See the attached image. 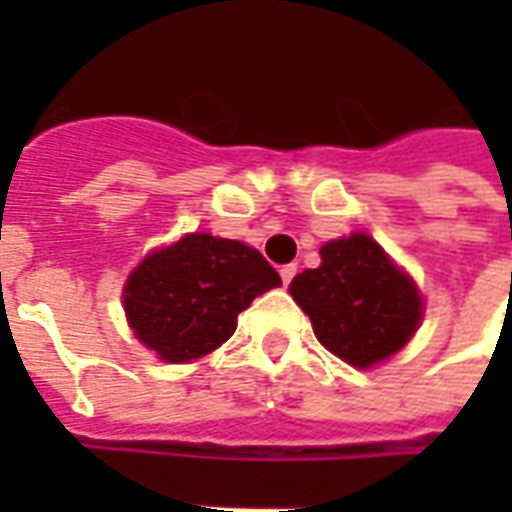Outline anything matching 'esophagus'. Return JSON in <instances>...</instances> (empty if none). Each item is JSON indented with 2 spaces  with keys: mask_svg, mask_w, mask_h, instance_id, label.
<instances>
[{
  "mask_svg": "<svg viewBox=\"0 0 512 512\" xmlns=\"http://www.w3.org/2000/svg\"><path fill=\"white\" fill-rule=\"evenodd\" d=\"M279 277H282V282H285V285H290V279L296 277V266H293V263H290V266H282L279 268Z\"/></svg>",
  "mask_w": 512,
  "mask_h": 512,
  "instance_id": "esophagus-1",
  "label": "esophagus"
}]
</instances>
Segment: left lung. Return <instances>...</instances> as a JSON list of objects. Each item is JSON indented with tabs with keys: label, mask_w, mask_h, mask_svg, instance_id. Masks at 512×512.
<instances>
[{
	"label": "left lung",
	"mask_w": 512,
	"mask_h": 512,
	"mask_svg": "<svg viewBox=\"0 0 512 512\" xmlns=\"http://www.w3.org/2000/svg\"><path fill=\"white\" fill-rule=\"evenodd\" d=\"M290 296L323 348L362 370L397 354L422 321L414 279L365 233L323 244L321 266L296 274Z\"/></svg>",
	"instance_id": "8db88e82"
}]
</instances>
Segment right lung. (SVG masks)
<instances>
[{
	"instance_id": "right-lung-1",
	"label": "right lung",
	"mask_w": 512,
	"mask_h": 512,
	"mask_svg": "<svg viewBox=\"0 0 512 512\" xmlns=\"http://www.w3.org/2000/svg\"><path fill=\"white\" fill-rule=\"evenodd\" d=\"M277 285L279 274L252 246L189 233L131 271L123 307L136 340L180 365L227 343L238 315Z\"/></svg>"
}]
</instances>
